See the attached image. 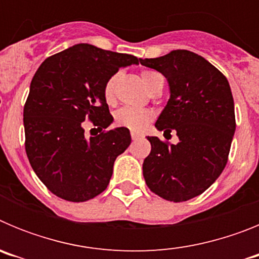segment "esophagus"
<instances>
[{"mask_svg":"<svg viewBox=\"0 0 259 259\" xmlns=\"http://www.w3.org/2000/svg\"><path fill=\"white\" fill-rule=\"evenodd\" d=\"M131 137H132V140H139V139H141V137H143V135L136 134V132H131Z\"/></svg>","mask_w":259,"mask_h":259,"instance_id":"obj_1","label":"esophagus"}]
</instances>
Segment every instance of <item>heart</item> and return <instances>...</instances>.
I'll return each instance as SVG.
<instances>
[{"label": "heart", "mask_w": 259, "mask_h": 259, "mask_svg": "<svg viewBox=\"0 0 259 259\" xmlns=\"http://www.w3.org/2000/svg\"><path fill=\"white\" fill-rule=\"evenodd\" d=\"M118 77L119 74H114L113 76H110L106 80V83L104 85L105 100L109 104H111L114 101V98H115V85ZM141 79H143L144 84H145L146 89L149 92H152L158 84L163 81L161 75L155 72V71H144L141 74ZM153 118H154V114L150 110L136 109V107L131 106L120 107L114 114V122H115L116 125L127 128V130L134 132L144 131L148 127V124L152 122Z\"/></svg>", "instance_id": "heart-1"}]
</instances>
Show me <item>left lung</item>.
Wrapping results in <instances>:
<instances>
[{
  "label": "left lung",
  "instance_id": "1",
  "mask_svg": "<svg viewBox=\"0 0 259 259\" xmlns=\"http://www.w3.org/2000/svg\"><path fill=\"white\" fill-rule=\"evenodd\" d=\"M140 63L167 79L170 98L155 127L179 137L178 144H168L148 136L152 150L144 159V179L164 200L188 201L206 191L227 164L236 130L230 84L218 68L189 50L140 58Z\"/></svg>",
  "mask_w": 259,
  "mask_h": 259
}]
</instances>
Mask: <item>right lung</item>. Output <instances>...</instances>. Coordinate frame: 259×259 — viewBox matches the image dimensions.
<instances>
[{"label":"right lung","instance_id":"right-lung-1","mask_svg":"<svg viewBox=\"0 0 259 259\" xmlns=\"http://www.w3.org/2000/svg\"><path fill=\"white\" fill-rule=\"evenodd\" d=\"M131 54L76 44L45 59L31 81L23 123L26 153L52 193L84 202L109 185L116 157L131 144L127 128L102 131L113 123L104 85L120 67L139 65ZM89 118L100 135L87 139Z\"/></svg>","mask_w":259,"mask_h":259}]
</instances>
